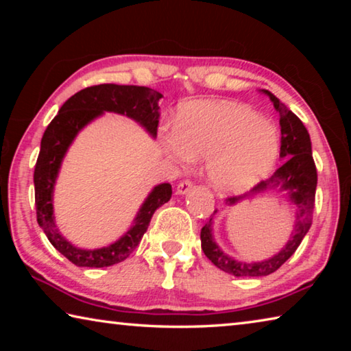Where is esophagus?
Wrapping results in <instances>:
<instances>
[{"instance_id":"esophagus-1","label":"esophagus","mask_w":351,"mask_h":351,"mask_svg":"<svg viewBox=\"0 0 351 351\" xmlns=\"http://www.w3.org/2000/svg\"><path fill=\"white\" fill-rule=\"evenodd\" d=\"M192 187H193L192 181H181L176 187V193L178 195H186L187 192H190V189H192Z\"/></svg>"}]
</instances>
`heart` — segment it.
I'll return each instance as SVG.
<instances>
[{
    "mask_svg": "<svg viewBox=\"0 0 351 351\" xmlns=\"http://www.w3.org/2000/svg\"><path fill=\"white\" fill-rule=\"evenodd\" d=\"M159 144L180 164L207 159L210 186L235 195L271 173L280 154V133L245 104L197 100L178 111L175 130H162Z\"/></svg>",
    "mask_w": 351,
    "mask_h": 351,
    "instance_id": "heart-1",
    "label": "heart"
}]
</instances>
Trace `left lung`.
<instances>
[{
    "mask_svg": "<svg viewBox=\"0 0 351 351\" xmlns=\"http://www.w3.org/2000/svg\"><path fill=\"white\" fill-rule=\"evenodd\" d=\"M260 94L268 96L280 116V158L283 164L278 167L269 180L257 184L251 192L241 197L226 199V206L234 207L241 201L266 192H282L283 198L295 207L294 229L285 246L272 257L261 261H243L226 254L213 237V217L201 229V247L206 257L213 265L228 274L235 277H263L277 271L291 255L299 247L308 230L311 228V218L314 209V197H316L317 171L313 161L311 139L306 128L293 111L287 108L274 94L268 90H260ZM217 210L213 212L215 215Z\"/></svg>",
    "mask_w": 351,
    "mask_h": 351,
    "instance_id": "1",
    "label": "left lung"
}]
</instances>
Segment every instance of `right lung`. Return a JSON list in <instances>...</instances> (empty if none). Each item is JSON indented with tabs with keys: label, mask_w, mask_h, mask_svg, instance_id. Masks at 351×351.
I'll list each match as a JSON object with an SVG mask.
<instances>
[{
	"label": "right lung",
	"mask_w": 351,
	"mask_h": 351,
	"mask_svg": "<svg viewBox=\"0 0 351 351\" xmlns=\"http://www.w3.org/2000/svg\"><path fill=\"white\" fill-rule=\"evenodd\" d=\"M161 97V93L147 86L104 83L75 93L62 105L58 114L47 125L34 171L37 221L51 245L75 266L105 268L125 260L147 232L154 210L171 198V186L169 182L154 186L139 207L130 229L114 243L97 249L77 247L58 230L54 215V187L69 147L83 128L105 112L127 116L139 123L150 138L156 139L158 102Z\"/></svg>",
	"instance_id": "add662e5"
}]
</instances>
